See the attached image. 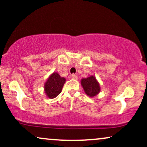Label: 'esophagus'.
Masks as SVG:
<instances>
[{"mask_svg": "<svg viewBox=\"0 0 147 147\" xmlns=\"http://www.w3.org/2000/svg\"><path fill=\"white\" fill-rule=\"evenodd\" d=\"M71 77H72V78L74 79H78V77H77V76L76 75H75V74H72Z\"/></svg>", "mask_w": 147, "mask_h": 147, "instance_id": "34e87169", "label": "esophagus"}]
</instances>
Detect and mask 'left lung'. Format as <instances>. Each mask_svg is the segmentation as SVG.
I'll list each match as a JSON object with an SVG mask.
<instances>
[{
	"instance_id": "1",
	"label": "left lung",
	"mask_w": 147,
	"mask_h": 147,
	"mask_svg": "<svg viewBox=\"0 0 147 147\" xmlns=\"http://www.w3.org/2000/svg\"><path fill=\"white\" fill-rule=\"evenodd\" d=\"M86 93L90 97L97 95L100 90V87L94 76H91L86 79H82L81 82Z\"/></svg>"
}]
</instances>
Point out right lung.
Instances as JSON below:
<instances>
[{
    "instance_id": "right-lung-1",
    "label": "right lung",
    "mask_w": 147,
    "mask_h": 147,
    "mask_svg": "<svg viewBox=\"0 0 147 147\" xmlns=\"http://www.w3.org/2000/svg\"><path fill=\"white\" fill-rule=\"evenodd\" d=\"M65 82V79L61 77L57 72L53 73L49 77L44 86L45 93L49 98H55L59 95Z\"/></svg>"
}]
</instances>
